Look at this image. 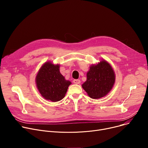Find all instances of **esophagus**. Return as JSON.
<instances>
[{
  "instance_id": "obj_1",
  "label": "esophagus",
  "mask_w": 148,
  "mask_h": 148,
  "mask_svg": "<svg viewBox=\"0 0 148 148\" xmlns=\"http://www.w3.org/2000/svg\"><path fill=\"white\" fill-rule=\"evenodd\" d=\"M73 82H74V84H79L81 82V81H80V80L78 79H75L73 80Z\"/></svg>"
}]
</instances>
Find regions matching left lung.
Instances as JSON below:
<instances>
[{"label":"left lung","mask_w":148,"mask_h":148,"mask_svg":"<svg viewBox=\"0 0 148 148\" xmlns=\"http://www.w3.org/2000/svg\"><path fill=\"white\" fill-rule=\"evenodd\" d=\"M87 81L82 87L89 97L98 99L106 95L112 89L115 79L112 67L105 60L92 65L87 74Z\"/></svg>","instance_id":"obj_1"}]
</instances>
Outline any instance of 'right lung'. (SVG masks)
<instances>
[{"mask_svg": "<svg viewBox=\"0 0 148 148\" xmlns=\"http://www.w3.org/2000/svg\"><path fill=\"white\" fill-rule=\"evenodd\" d=\"M59 65L47 62L41 66L37 76V88L45 99L57 102L64 97L71 82L60 73Z\"/></svg>", "mask_w": 148, "mask_h": 148, "instance_id": "add662e5", "label": "right lung"}]
</instances>
